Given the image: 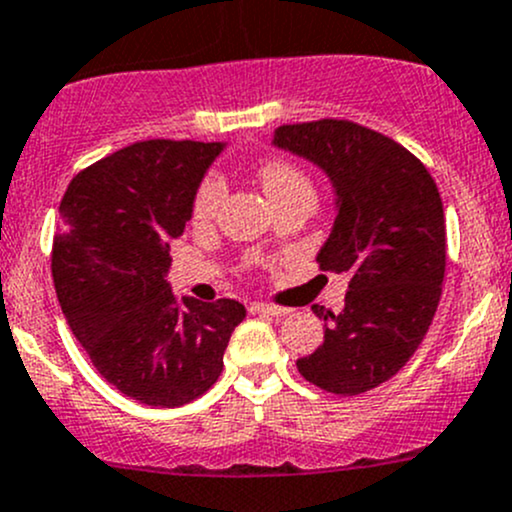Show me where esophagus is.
<instances>
[{"label": "esophagus", "mask_w": 512, "mask_h": 512, "mask_svg": "<svg viewBox=\"0 0 512 512\" xmlns=\"http://www.w3.org/2000/svg\"><path fill=\"white\" fill-rule=\"evenodd\" d=\"M252 314H267V317H285L289 314L287 307H277V304H267V302H255L250 304Z\"/></svg>", "instance_id": "34e87169"}]
</instances>
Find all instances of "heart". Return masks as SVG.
<instances>
[{
	"instance_id": "obj_1",
	"label": "heart",
	"mask_w": 512,
	"mask_h": 512,
	"mask_svg": "<svg viewBox=\"0 0 512 512\" xmlns=\"http://www.w3.org/2000/svg\"><path fill=\"white\" fill-rule=\"evenodd\" d=\"M262 188L270 195L275 205L287 203L292 198H309L314 200V185L309 175L299 168L297 163L287 158H267L257 168ZM225 198V180L218 173H208L200 180L198 190L193 198V220L195 223H208L218 215L220 203Z\"/></svg>"
}]
</instances>
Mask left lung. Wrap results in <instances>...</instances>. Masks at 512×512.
<instances>
[{"label":"left lung","mask_w":512,"mask_h":512,"mask_svg":"<svg viewBox=\"0 0 512 512\" xmlns=\"http://www.w3.org/2000/svg\"><path fill=\"white\" fill-rule=\"evenodd\" d=\"M275 146L332 178L339 213L317 262L319 270L349 275L342 312L312 307L324 319V342L297 359V369L329 394H364L414 356L441 302V195L414 153L344 118L285 123Z\"/></svg>","instance_id":"left-lung-1"}]
</instances>
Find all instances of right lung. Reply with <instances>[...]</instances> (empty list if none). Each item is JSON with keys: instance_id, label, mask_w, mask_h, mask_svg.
I'll return each instance as SVG.
<instances>
[{"instance_id": "add662e5", "label": "right lung", "mask_w": 512, "mask_h": 512, "mask_svg": "<svg viewBox=\"0 0 512 512\" xmlns=\"http://www.w3.org/2000/svg\"><path fill=\"white\" fill-rule=\"evenodd\" d=\"M223 143L138 141L81 170L59 205L51 250L56 297L98 374L148 406L190 404L218 381L235 299L175 302L170 240L193 213Z\"/></svg>"}]
</instances>
